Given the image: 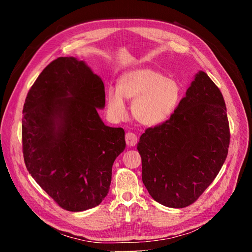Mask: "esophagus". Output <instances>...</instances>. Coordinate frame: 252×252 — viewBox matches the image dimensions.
<instances>
[{
	"instance_id": "obj_1",
	"label": "esophagus",
	"mask_w": 252,
	"mask_h": 252,
	"mask_svg": "<svg viewBox=\"0 0 252 252\" xmlns=\"http://www.w3.org/2000/svg\"><path fill=\"white\" fill-rule=\"evenodd\" d=\"M138 139L134 133H126V143L128 147H133L137 144Z\"/></svg>"
}]
</instances>
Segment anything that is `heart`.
I'll list each match as a JSON object with an SVG mask.
<instances>
[{"mask_svg":"<svg viewBox=\"0 0 252 252\" xmlns=\"http://www.w3.org/2000/svg\"><path fill=\"white\" fill-rule=\"evenodd\" d=\"M182 88L174 78L165 77L151 68H138L124 73L118 88L110 87L106 104L114 122L126 116V99L134 100L131 111L137 121L147 126L164 124L175 113L181 100Z\"/></svg>","mask_w":252,"mask_h":252,"instance_id":"b5f03b06","label":"heart"}]
</instances>
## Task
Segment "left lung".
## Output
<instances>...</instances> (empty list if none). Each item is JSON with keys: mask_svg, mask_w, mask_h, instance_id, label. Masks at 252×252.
Returning a JSON list of instances; mask_svg holds the SVG:
<instances>
[{"mask_svg": "<svg viewBox=\"0 0 252 252\" xmlns=\"http://www.w3.org/2000/svg\"><path fill=\"white\" fill-rule=\"evenodd\" d=\"M229 144L223 97L207 73L198 71L173 116L140 138L145 187L164 206L192 204L220 173Z\"/></svg>", "mask_w": 252, "mask_h": 252, "instance_id": "obj_1", "label": "left lung"}]
</instances>
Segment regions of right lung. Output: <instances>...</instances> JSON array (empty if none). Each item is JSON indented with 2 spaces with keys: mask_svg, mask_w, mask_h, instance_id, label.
<instances>
[{
  "mask_svg": "<svg viewBox=\"0 0 252 252\" xmlns=\"http://www.w3.org/2000/svg\"><path fill=\"white\" fill-rule=\"evenodd\" d=\"M104 84L85 61L59 57L38 75L23 106L29 173L59 206L84 211L107 196L125 130L105 126Z\"/></svg>",
  "mask_w": 252,
  "mask_h": 252,
  "instance_id": "add662e5",
  "label": "right lung"
}]
</instances>
